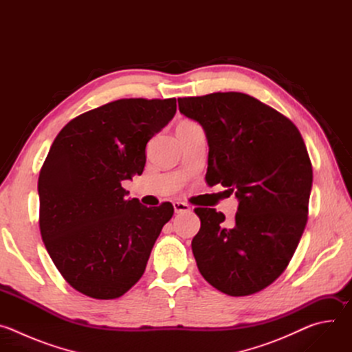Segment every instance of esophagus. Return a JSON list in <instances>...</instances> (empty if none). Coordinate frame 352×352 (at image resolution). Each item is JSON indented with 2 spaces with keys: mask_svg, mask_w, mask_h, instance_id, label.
Here are the masks:
<instances>
[{
  "mask_svg": "<svg viewBox=\"0 0 352 352\" xmlns=\"http://www.w3.org/2000/svg\"><path fill=\"white\" fill-rule=\"evenodd\" d=\"M173 206H174L175 213H188V212H190L189 205L185 204V202H174Z\"/></svg>",
  "mask_w": 352,
  "mask_h": 352,
  "instance_id": "obj_1",
  "label": "esophagus"
}]
</instances>
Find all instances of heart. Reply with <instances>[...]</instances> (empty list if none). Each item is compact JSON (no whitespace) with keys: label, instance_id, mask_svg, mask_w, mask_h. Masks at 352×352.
Returning <instances> with one entry per match:
<instances>
[{"label":"heart","instance_id":"1","mask_svg":"<svg viewBox=\"0 0 352 352\" xmlns=\"http://www.w3.org/2000/svg\"><path fill=\"white\" fill-rule=\"evenodd\" d=\"M181 124H188V125H193V122H189V121H184V122H181Z\"/></svg>","mask_w":352,"mask_h":352}]
</instances>
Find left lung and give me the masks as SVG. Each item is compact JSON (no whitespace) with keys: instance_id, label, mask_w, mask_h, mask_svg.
Instances as JSON below:
<instances>
[{"instance_id":"8db88e82","label":"left lung","mask_w":352,"mask_h":352,"mask_svg":"<svg viewBox=\"0 0 352 352\" xmlns=\"http://www.w3.org/2000/svg\"><path fill=\"white\" fill-rule=\"evenodd\" d=\"M181 114L204 126L209 185L239 200L235 221L196 208L197 269L219 291L252 295L287 269L308 221L312 163L298 128L281 113L238 91L179 97Z\"/></svg>"}]
</instances>
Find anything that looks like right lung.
I'll use <instances>...</instances> for the list:
<instances>
[{
    "label": "right lung",
    "mask_w": 352,
    "mask_h": 352,
    "mask_svg": "<svg viewBox=\"0 0 352 352\" xmlns=\"http://www.w3.org/2000/svg\"><path fill=\"white\" fill-rule=\"evenodd\" d=\"M177 111L173 98H120L71 120L38 175V226L65 281L94 299H114L143 276L174 208L128 200L121 182L140 175L146 144Z\"/></svg>",
    "instance_id": "add662e5"
}]
</instances>
